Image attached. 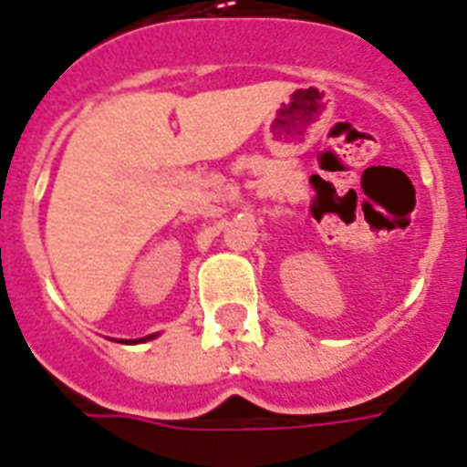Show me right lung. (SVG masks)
Returning a JSON list of instances; mask_svg holds the SVG:
<instances>
[{
    "instance_id": "obj_1",
    "label": "right lung",
    "mask_w": 467,
    "mask_h": 467,
    "mask_svg": "<svg viewBox=\"0 0 467 467\" xmlns=\"http://www.w3.org/2000/svg\"><path fill=\"white\" fill-rule=\"evenodd\" d=\"M157 336H160V334H150V336H145V338H136V340H117V343H145V340L157 338Z\"/></svg>"
}]
</instances>
